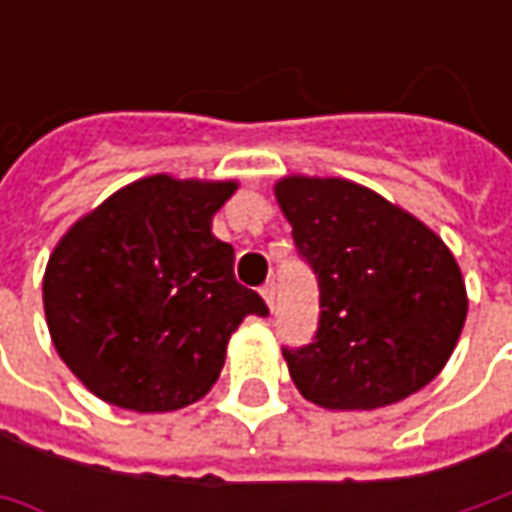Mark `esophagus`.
Returning a JSON list of instances; mask_svg holds the SVG:
<instances>
[{
    "instance_id": "esophagus-1",
    "label": "esophagus",
    "mask_w": 512,
    "mask_h": 512,
    "mask_svg": "<svg viewBox=\"0 0 512 512\" xmlns=\"http://www.w3.org/2000/svg\"><path fill=\"white\" fill-rule=\"evenodd\" d=\"M262 299H265V305L273 310V305H276V285H273V282H267V285L262 287Z\"/></svg>"
}]
</instances>
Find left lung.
Instances as JSON below:
<instances>
[{
  "label": "left lung",
  "instance_id": "8db88e82",
  "mask_svg": "<svg viewBox=\"0 0 512 512\" xmlns=\"http://www.w3.org/2000/svg\"><path fill=\"white\" fill-rule=\"evenodd\" d=\"M273 193L319 276L316 342L282 350L299 393L325 410H376L433 382L467 319L442 236L342 176L293 173Z\"/></svg>",
  "mask_w": 512,
  "mask_h": 512
}]
</instances>
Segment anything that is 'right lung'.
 <instances>
[{
  "instance_id": "add662e5",
  "label": "right lung",
  "mask_w": 512,
  "mask_h": 512,
  "mask_svg": "<svg viewBox=\"0 0 512 512\" xmlns=\"http://www.w3.org/2000/svg\"><path fill=\"white\" fill-rule=\"evenodd\" d=\"M236 179L153 173L119 187L68 227L50 253L42 302L50 342L102 402L170 413L216 384L230 333L259 293L233 276L213 216Z\"/></svg>"
}]
</instances>
